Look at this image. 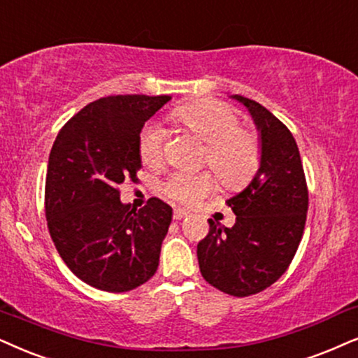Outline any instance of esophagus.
Wrapping results in <instances>:
<instances>
[{
	"instance_id": "esophagus-1",
	"label": "esophagus",
	"mask_w": 358,
	"mask_h": 358,
	"mask_svg": "<svg viewBox=\"0 0 358 358\" xmlns=\"http://www.w3.org/2000/svg\"><path fill=\"white\" fill-rule=\"evenodd\" d=\"M188 215H189V213L187 210H183V208H175V211H173V218L175 220H183V218H187Z\"/></svg>"
}]
</instances>
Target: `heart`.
<instances>
[{
  "mask_svg": "<svg viewBox=\"0 0 358 358\" xmlns=\"http://www.w3.org/2000/svg\"><path fill=\"white\" fill-rule=\"evenodd\" d=\"M188 132L206 143V164L228 187H238L255 173L259 162V142L248 130L239 129V117L231 107L216 101H200L173 112ZM165 130L162 125H145L138 140L142 162L155 166L164 158ZM213 182L208 175H171L164 192L173 200L194 203L210 193Z\"/></svg>",
  "mask_w": 358,
  "mask_h": 358,
  "instance_id": "b5f03b06",
  "label": "heart"
}]
</instances>
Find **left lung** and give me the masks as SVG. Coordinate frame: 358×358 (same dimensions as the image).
I'll use <instances>...</instances> for the list:
<instances>
[{
    "mask_svg": "<svg viewBox=\"0 0 358 358\" xmlns=\"http://www.w3.org/2000/svg\"><path fill=\"white\" fill-rule=\"evenodd\" d=\"M248 108L259 135V166L246 188L228 200L236 223L210 221L198 243V264L206 282L236 297L264 291L286 273L304 233L309 205L296 140L266 107L231 96Z\"/></svg>",
    "mask_w": 358,
    "mask_h": 358,
    "instance_id": "1",
    "label": "left lung"
}]
</instances>
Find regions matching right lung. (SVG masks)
<instances>
[{"instance_id": "obj_1", "label": "right lung", "mask_w": 358, "mask_h": 358, "mask_svg": "<svg viewBox=\"0 0 358 358\" xmlns=\"http://www.w3.org/2000/svg\"><path fill=\"white\" fill-rule=\"evenodd\" d=\"M170 96L90 102L57 134L46 176L48 228L67 268L89 286L125 292L155 274L173 210L158 198L132 208L119 187L142 169L143 125Z\"/></svg>"}]
</instances>
